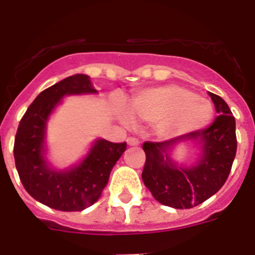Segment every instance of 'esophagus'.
I'll return each instance as SVG.
<instances>
[{
  "label": "esophagus",
  "instance_id": "34e87169",
  "mask_svg": "<svg viewBox=\"0 0 255 255\" xmlns=\"http://www.w3.org/2000/svg\"><path fill=\"white\" fill-rule=\"evenodd\" d=\"M126 141H128L129 145H139V139L134 138V136H129V138L126 139Z\"/></svg>",
  "mask_w": 255,
  "mask_h": 255
}]
</instances>
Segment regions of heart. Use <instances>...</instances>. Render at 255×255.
Returning <instances> with one entry per match:
<instances>
[{"mask_svg":"<svg viewBox=\"0 0 255 255\" xmlns=\"http://www.w3.org/2000/svg\"><path fill=\"white\" fill-rule=\"evenodd\" d=\"M128 113L121 114L125 124L131 120L149 125L159 124V129L166 134H179L203 128L211 120L212 105L185 88L163 85L135 94Z\"/></svg>","mask_w":255,"mask_h":255,"instance_id":"1","label":"heart"}]
</instances>
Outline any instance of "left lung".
Returning <instances> with one entry per match:
<instances>
[{
    "mask_svg": "<svg viewBox=\"0 0 255 255\" xmlns=\"http://www.w3.org/2000/svg\"><path fill=\"white\" fill-rule=\"evenodd\" d=\"M209 97L218 114L211 125L171 140L143 143L145 163L141 179L163 206L193 208L216 194L229 177L238 148L235 117L220 96L209 93ZM181 140H193L202 148L204 155L194 168H176L165 154L167 147Z\"/></svg>",
    "mask_w": 255,
    "mask_h": 255,
    "instance_id": "8db88e82",
    "label": "left lung"
}]
</instances>
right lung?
Instances as JSON below:
<instances>
[{"label": "right lung", "mask_w": 255, "mask_h": 255, "mask_svg": "<svg viewBox=\"0 0 255 255\" xmlns=\"http://www.w3.org/2000/svg\"><path fill=\"white\" fill-rule=\"evenodd\" d=\"M89 76L76 74L40 92L20 120L13 157L20 181L31 197L49 208L75 212L91 207L106 188L126 141L97 140L82 163L65 172L52 171L43 158L46 121L66 94L96 93Z\"/></svg>", "instance_id": "right-lung-1"}]
</instances>
